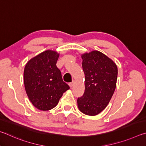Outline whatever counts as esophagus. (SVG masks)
<instances>
[{
  "mask_svg": "<svg viewBox=\"0 0 146 146\" xmlns=\"http://www.w3.org/2000/svg\"><path fill=\"white\" fill-rule=\"evenodd\" d=\"M68 85H69V86H70V88L72 87V86H74V81H72V82H71V83H69Z\"/></svg>",
  "mask_w": 146,
  "mask_h": 146,
  "instance_id": "obj_1",
  "label": "esophagus"
}]
</instances>
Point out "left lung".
<instances>
[{
    "instance_id": "8db88e82",
    "label": "left lung",
    "mask_w": 146,
    "mask_h": 146,
    "mask_svg": "<svg viewBox=\"0 0 146 146\" xmlns=\"http://www.w3.org/2000/svg\"><path fill=\"white\" fill-rule=\"evenodd\" d=\"M85 90L78 98V106L82 113L96 115L109 103L116 88L117 67L113 61L99 51L82 55Z\"/></svg>"
}]
</instances>
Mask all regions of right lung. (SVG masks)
<instances>
[{"label": "right lung", "mask_w": 146, "mask_h": 146, "mask_svg": "<svg viewBox=\"0 0 146 146\" xmlns=\"http://www.w3.org/2000/svg\"><path fill=\"white\" fill-rule=\"evenodd\" d=\"M58 57L55 51L46 50L30 60L25 66V91L33 105L40 110L54 108L63 93L70 88L56 66Z\"/></svg>", "instance_id": "obj_1"}]
</instances>
